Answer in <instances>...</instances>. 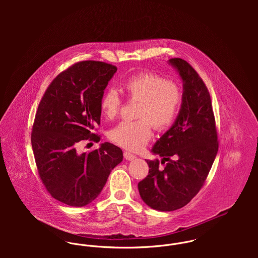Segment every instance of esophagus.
Here are the masks:
<instances>
[{"label":"esophagus","mask_w":258,"mask_h":258,"mask_svg":"<svg viewBox=\"0 0 258 258\" xmlns=\"http://www.w3.org/2000/svg\"><path fill=\"white\" fill-rule=\"evenodd\" d=\"M124 158L128 161H132V160L136 159V156L130 152H124Z\"/></svg>","instance_id":"esophagus-1"}]
</instances>
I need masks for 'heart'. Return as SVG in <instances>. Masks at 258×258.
<instances>
[{
    "mask_svg": "<svg viewBox=\"0 0 258 258\" xmlns=\"http://www.w3.org/2000/svg\"><path fill=\"white\" fill-rule=\"evenodd\" d=\"M123 88L131 100L140 101L136 121H123L109 133L113 143L131 151H138L147 144L152 125L159 131L168 129L175 121L182 103L180 88L167 78L152 72H142L126 78ZM121 98L114 88L102 95L100 107L104 116L114 119L121 108Z\"/></svg>",
    "mask_w": 258,
    "mask_h": 258,
    "instance_id": "obj_1",
    "label": "heart"
}]
</instances>
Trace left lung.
Returning a JSON list of instances; mask_svg holds the SVG:
<instances>
[{
  "label": "left lung",
  "instance_id": "left-lung-1",
  "mask_svg": "<svg viewBox=\"0 0 258 258\" xmlns=\"http://www.w3.org/2000/svg\"><path fill=\"white\" fill-rule=\"evenodd\" d=\"M168 62L183 80L179 114L172 127L155 143L152 153L167 161L146 160L149 175L138 184L150 208L171 212L183 208L199 192L219 150L218 133L209 90L197 72L182 58Z\"/></svg>",
  "mask_w": 258,
  "mask_h": 258
}]
</instances>
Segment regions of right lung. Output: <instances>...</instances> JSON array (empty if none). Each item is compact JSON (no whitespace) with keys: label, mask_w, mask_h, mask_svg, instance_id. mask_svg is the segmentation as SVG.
<instances>
[{"label":"right lung","mask_w":258,"mask_h":258,"mask_svg":"<svg viewBox=\"0 0 258 258\" xmlns=\"http://www.w3.org/2000/svg\"><path fill=\"white\" fill-rule=\"evenodd\" d=\"M117 68L102 61H80L58 74L37 108L32 147L39 177L48 192L71 207L94 201L111 171L122 162V150L111 143L78 153L81 141L99 142L100 102Z\"/></svg>","instance_id":"1"}]
</instances>
